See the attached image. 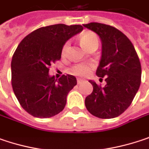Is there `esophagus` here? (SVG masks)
I'll list each match as a JSON object with an SVG mask.
<instances>
[{
  "instance_id": "esophagus-1",
  "label": "esophagus",
  "mask_w": 149,
  "mask_h": 149,
  "mask_svg": "<svg viewBox=\"0 0 149 149\" xmlns=\"http://www.w3.org/2000/svg\"><path fill=\"white\" fill-rule=\"evenodd\" d=\"M84 82V80H82V79H77V83L78 84H81V83H83Z\"/></svg>"
}]
</instances>
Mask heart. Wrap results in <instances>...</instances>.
I'll return each instance as SVG.
<instances>
[{
  "instance_id": "heart-1",
  "label": "heart",
  "mask_w": 149,
  "mask_h": 149,
  "mask_svg": "<svg viewBox=\"0 0 149 149\" xmlns=\"http://www.w3.org/2000/svg\"><path fill=\"white\" fill-rule=\"evenodd\" d=\"M80 40L81 44L88 50L94 47H98V38L97 35L93 32H85L81 34L80 36ZM69 50V41H66L62 48V54L65 55ZM93 68L92 63H78L74 66H73L70 72L77 76H85L90 73L91 69Z\"/></svg>"
}]
</instances>
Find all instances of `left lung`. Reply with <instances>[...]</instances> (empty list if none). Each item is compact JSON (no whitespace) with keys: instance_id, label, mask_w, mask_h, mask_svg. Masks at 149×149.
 Instances as JSON below:
<instances>
[{"instance_id":"8db88e82","label":"left lung","mask_w":149,"mask_h":149,"mask_svg":"<svg viewBox=\"0 0 149 149\" xmlns=\"http://www.w3.org/2000/svg\"><path fill=\"white\" fill-rule=\"evenodd\" d=\"M83 25L101 39L102 58L96 74L106 81L102 87L89 80L93 91L86 97V107L97 118H115L128 109L139 89L140 60L132 41L116 28L100 23Z\"/></svg>"}]
</instances>
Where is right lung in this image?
I'll return each mask as SVG.
<instances>
[{"instance_id":"obj_1","label":"right lung","mask_w":149,"mask_h":149,"mask_svg":"<svg viewBox=\"0 0 149 149\" xmlns=\"http://www.w3.org/2000/svg\"><path fill=\"white\" fill-rule=\"evenodd\" d=\"M83 30L79 24L41 27L22 40L13 56L12 86L22 108L36 118H50L66 105L67 95L77 84L74 75L58 80L48 74L61 59L63 44Z\"/></svg>"}]
</instances>
